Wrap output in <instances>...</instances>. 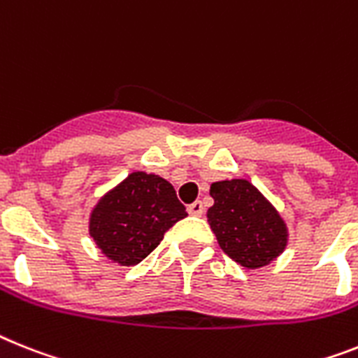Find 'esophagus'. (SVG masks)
<instances>
[{
  "label": "esophagus",
  "instance_id": "1",
  "mask_svg": "<svg viewBox=\"0 0 358 358\" xmlns=\"http://www.w3.org/2000/svg\"><path fill=\"white\" fill-rule=\"evenodd\" d=\"M187 211H189V215L202 216L203 215V203L200 202V200H196V202H193L191 206L187 207Z\"/></svg>",
  "mask_w": 358,
  "mask_h": 358
}]
</instances>
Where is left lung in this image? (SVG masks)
Segmentation results:
<instances>
[{"instance_id":"1","label":"left lung","mask_w":358,"mask_h":358,"mask_svg":"<svg viewBox=\"0 0 358 358\" xmlns=\"http://www.w3.org/2000/svg\"><path fill=\"white\" fill-rule=\"evenodd\" d=\"M209 194L215 203L207 222L218 245L245 269L271 264L286 251L289 227L284 216L260 189L245 178L213 182Z\"/></svg>"}]
</instances>
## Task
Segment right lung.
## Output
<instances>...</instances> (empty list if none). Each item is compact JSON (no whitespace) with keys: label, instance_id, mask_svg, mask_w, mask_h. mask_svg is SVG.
<instances>
[{"label":"right lung","instance_id":"right-lung-1","mask_svg":"<svg viewBox=\"0 0 358 358\" xmlns=\"http://www.w3.org/2000/svg\"><path fill=\"white\" fill-rule=\"evenodd\" d=\"M187 216L185 206L165 178L133 171L109 189L89 215V235L107 260L136 266Z\"/></svg>","mask_w":358,"mask_h":358}]
</instances>
